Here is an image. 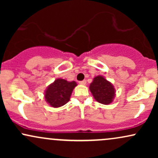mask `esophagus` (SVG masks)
<instances>
[{"label": "esophagus", "instance_id": "34e87169", "mask_svg": "<svg viewBox=\"0 0 158 158\" xmlns=\"http://www.w3.org/2000/svg\"><path fill=\"white\" fill-rule=\"evenodd\" d=\"M79 83L80 85H86V81L85 80H83V81H79Z\"/></svg>", "mask_w": 158, "mask_h": 158}]
</instances>
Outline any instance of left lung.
I'll return each instance as SVG.
<instances>
[{"label":"left lung","instance_id":"obj_1","mask_svg":"<svg viewBox=\"0 0 158 158\" xmlns=\"http://www.w3.org/2000/svg\"><path fill=\"white\" fill-rule=\"evenodd\" d=\"M89 89L96 101L101 104H110L115 97L116 91L114 85L102 76H97L94 78Z\"/></svg>","mask_w":158,"mask_h":158}]
</instances>
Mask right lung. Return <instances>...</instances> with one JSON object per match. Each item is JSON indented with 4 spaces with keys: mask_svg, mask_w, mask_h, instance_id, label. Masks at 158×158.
Instances as JSON below:
<instances>
[{
    "mask_svg": "<svg viewBox=\"0 0 158 158\" xmlns=\"http://www.w3.org/2000/svg\"><path fill=\"white\" fill-rule=\"evenodd\" d=\"M77 84L76 81H68L63 79H56L44 91L46 102L51 107L59 108L70 100L72 92Z\"/></svg>",
    "mask_w": 158,
    "mask_h": 158,
    "instance_id": "obj_1",
    "label": "right lung"
}]
</instances>
